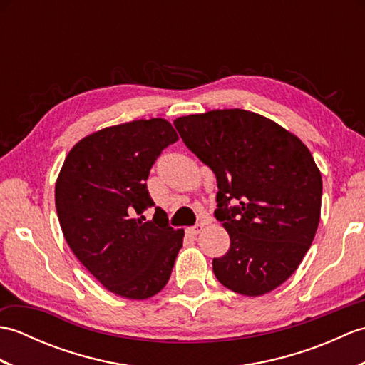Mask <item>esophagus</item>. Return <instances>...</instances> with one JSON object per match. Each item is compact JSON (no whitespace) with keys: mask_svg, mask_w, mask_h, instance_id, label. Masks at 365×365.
Returning <instances> with one entry per match:
<instances>
[{"mask_svg":"<svg viewBox=\"0 0 365 365\" xmlns=\"http://www.w3.org/2000/svg\"><path fill=\"white\" fill-rule=\"evenodd\" d=\"M202 229H204V224H202V222H200V224H196L195 227H190V229H188V234H190V235H192V237H196V235H199V234H200V232H202Z\"/></svg>","mask_w":365,"mask_h":365,"instance_id":"34e87169","label":"esophagus"}]
</instances>
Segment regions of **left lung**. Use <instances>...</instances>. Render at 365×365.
Masks as SVG:
<instances>
[{"label":"left lung","mask_w":365,"mask_h":365,"mask_svg":"<svg viewBox=\"0 0 365 365\" xmlns=\"http://www.w3.org/2000/svg\"><path fill=\"white\" fill-rule=\"evenodd\" d=\"M174 125L218 182L215 216L230 247L213 259L216 279L245 297L277 289L299 267L320 222L323 183L311 150L274 120L238 108L182 115Z\"/></svg>","instance_id":"left-lung-1"}]
</instances>
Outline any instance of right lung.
I'll use <instances>...</instances> for the list:
<instances>
[{"label": "right lung", "instance_id": "1", "mask_svg": "<svg viewBox=\"0 0 365 365\" xmlns=\"http://www.w3.org/2000/svg\"><path fill=\"white\" fill-rule=\"evenodd\" d=\"M178 139L166 119H139L84 136L67 153L54 202L67 245L108 292L147 299L165 289L183 243L145 187L161 150Z\"/></svg>", "mask_w": 365, "mask_h": 365}]
</instances>
